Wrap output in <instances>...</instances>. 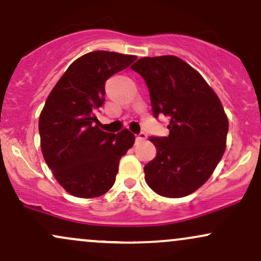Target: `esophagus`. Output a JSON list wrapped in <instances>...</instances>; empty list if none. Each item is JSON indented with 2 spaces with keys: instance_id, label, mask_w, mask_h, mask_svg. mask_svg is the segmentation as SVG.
Masks as SVG:
<instances>
[{
  "instance_id": "obj_1",
  "label": "esophagus",
  "mask_w": 261,
  "mask_h": 261,
  "mask_svg": "<svg viewBox=\"0 0 261 261\" xmlns=\"http://www.w3.org/2000/svg\"><path fill=\"white\" fill-rule=\"evenodd\" d=\"M146 139H147V134L143 133V131H141V133L136 136L137 141H144Z\"/></svg>"
}]
</instances>
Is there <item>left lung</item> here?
I'll list each match as a JSON object with an SVG mask.
<instances>
[{"mask_svg":"<svg viewBox=\"0 0 261 261\" xmlns=\"http://www.w3.org/2000/svg\"><path fill=\"white\" fill-rule=\"evenodd\" d=\"M146 81L153 117L170 118L169 136H150L156 156L144 165V180L169 198L188 196L204 185L221 161L228 120L202 75L175 56L144 57L131 67Z\"/></svg>","mask_w":261,"mask_h":261,"instance_id":"obj_1","label":"left lung"}]
</instances>
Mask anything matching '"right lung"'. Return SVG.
I'll list each match as a JSON object with an SVG mask.
<instances>
[{
    "label": "right lung",
    "mask_w": 261,
    "mask_h": 261,
    "mask_svg": "<svg viewBox=\"0 0 261 261\" xmlns=\"http://www.w3.org/2000/svg\"><path fill=\"white\" fill-rule=\"evenodd\" d=\"M136 57L90 52L70 64L47 97L39 131L43 158L67 192L95 198L111 190L119 162L134 146L135 135L99 128L96 112L105 103V85Z\"/></svg>",
    "instance_id": "add662e5"
}]
</instances>
